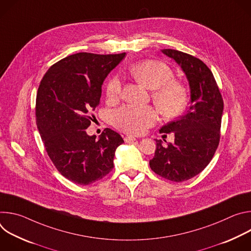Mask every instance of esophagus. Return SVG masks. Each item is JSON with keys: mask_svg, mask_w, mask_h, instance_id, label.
Listing matches in <instances>:
<instances>
[{"mask_svg": "<svg viewBox=\"0 0 251 251\" xmlns=\"http://www.w3.org/2000/svg\"><path fill=\"white\" fill-rule=\"evenodd\" d=\"M124 141L126 143H133L134 141H136V138L134 136H131V135H127L124 137Z\"/></svg>", "mask_w": 251, "mask_h": 251, "instance_id": "34e87169", "label": "esophagus"}]
</instances>
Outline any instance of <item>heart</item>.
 Instances as JSON below:
<instances>
[{
  "label": "heart",
  "instance_id": "obj_1",
  "mask_svg": "<svg viewBox=\"0 0 251 251\" xmlns=\"http://www.w3.org/2000/svg\"><path fill=\"white\" fill-rule=\"evenodd\" d=\"M130 75L152 90V98L163 116L175 118L182 115L189 104V90L180 80L174 78L173 69L158 60H144L129 67ZM122 90L121 79L111 76L105 87L106 97L110 101L119 98ZM157 120V111L152 106L126 105L112 115L113 125L122 132L140 135Z\"/></svg>",
  "mask_w": 251,
  "mask_h": 251
}]
</instances>
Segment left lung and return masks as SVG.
<instances>
[{"label":"left lung","mask_w":251,"mask_h":251,"mask_svg":"<svg viewBox=\"0 0 251 251\" xmlns=\"http://www.w3.org/2000/svg\"><path fill=\"white\" fill-rule=\"evenodd\" d=\"M185 73L191 89L187 113L164 125L160 133L175 134V142L163 146L156 140L150 168L173 182H184L200 174L210 162L220 143L224 100L210 69L199 58L175 50H162ZM166 142V140H164Z\"/></svg>","instance_id":"obj_1"}]
</instances>
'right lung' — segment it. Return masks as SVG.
I'll list each match as a JSON object with an SVG mask.
<instances>
[{"label":"right lung","mask_w":251,"mask_h":251,"mask_svg":"<svg viewBox=\"0 0 251 251\" xmlns=\"http://www.w3.org/2000/svg\"><path fill=\"white\" fill-rule=\"evenodd\" d=\"M125 54L68 55L50 67L39 86L35 118L42 140L57 171L75 184L90 185L108 175L116 148L124 143L109 128L98 140L85 129L99 105L104 79Z\"/></svg>","instance_id":"1"}]
</instances>
